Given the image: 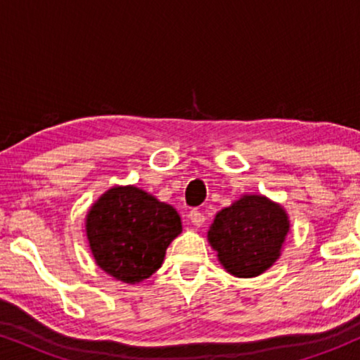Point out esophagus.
<instances>
[{
	"instance_id": "34e87169",
	"label": "esophagus",
	"mask_w": 360,
	"mask_h": 360,
	"mask_svg": "<svg viewBox=\"0 0 360 360\" xmlns=\"http://www.w3.org/2000/svg\"><path fill=\"white\" fill-rule=\"evenodd\" d=\"M188 218H190V221H191V223H193L195 226H201V224H205V221H206L205 214L201 213L200 210H191V211H190V214H188Z\"/></svg>"
}]
</instances>
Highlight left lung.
I'll return each instance as SVG.
<instances>
[{
  "instance_id": "1",
  "label": "left lung",
  "mask_w": 360,
  "mask_h": 360,
  "mask_svg": "<svg viewBox=\"0 0 360 360\" xmlns=\"http://www.w3.org/2000/svg\"><path fill=\"white\" fill-rule=\"evenodd\" d=\"M288 228L287 214L278 205L249 195L216 214L208 240L229 274L249 278L278 259Z\"/></svg>"
}]
</instances>
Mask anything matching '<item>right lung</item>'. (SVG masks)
<instances>
[{"label": "right lung", "mask_w": 360, "mask_h": 360, "mask_svg": "<svg viewBox=\"0 0 360 360\" xmlns=\"http://www.w3.org/2000/svg\"><path fill=\"white\" fill-rule=\"evenodd\" d=\"M180 233L176 211L136 186L106 191L86 216V236L96 264L127 283L149 278Z\"/></svg>", "instance_id": "1"}]
</instances>
